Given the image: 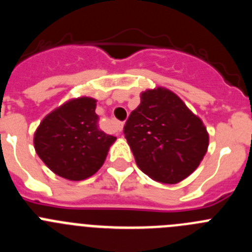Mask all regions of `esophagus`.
I'll return each mask as SVG.
<instances>
[{
    "mask_svg": "<svg viewBox=\"0 0 252 252\" xmlns=\"http://www.w3.org/2000/svg\"><path fill=\"white\" fill-rule=\"evenodd\" d=\"M115 128H116V131H117V132H121L122 128H124V122L116 121L115 122Z\"/></svg>",
    "mask_w": 252,
    "mask_h": 252,
    "instance_id": "34e87169",
    "label": "esophagus"
}]
</instances>
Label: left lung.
<instances>
[{
  "instance_id": "left-lung-1",
  "label": "left lung",
  "mask_w": 252,
  "mask_h": 252,
  "mask_svg": "<svg viewBox=\"0 0 252 252\" xmlns=\"http://www.w3.org/2000/svg\"><path fill=\"white\" fill-rule=\"evenodd\" d=\"M135 161L142 173L164 184L186 179L208 149V133L199 117L165 88L141 93V103L124 126Z\"/></svg>"
}]
</instances>
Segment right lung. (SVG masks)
I'll list each match as a JSON object with an SVG mask.
<instances>
[{
	"mask_svg": "<svg viewBox=\"0 0 252 252\" xmlns=\"http://www.w3.org/2000/svg\"><path fill=\"white\" fill-rule=\"evenodd\" d=\"M95 99H72L49 113L37 127L34 145L39 158L59 177L83 180L104 162L116 137L99 128Z\"/></svg>",
	"mask_w": 252,
	"mask_h": 252,
	"instance_id": "right-lung-1",
	"label": "right lung"
}]
</instances>
